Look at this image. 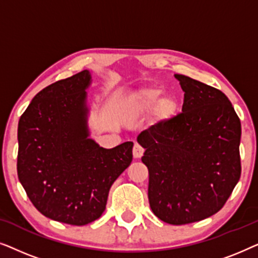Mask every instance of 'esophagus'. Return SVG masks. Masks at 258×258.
<instances>
[{
    "instance_id": "esophagus-1",
    "label": "esophagus",
    "mask_w": 258,
    "mask_h": 258,
    "mask_svg": "<svg viewBox=\"0 0 258 258\" xmlns=\"http://www.w3.org/2000/svg\"><path fill=\"white\" fill-rule=\"evenodd\" d=\"M143 153H144V149L142 147L140 146V144L135 143V146L133 148V155H134V158H141L143 156Z\"/></svg>"
}]
</instances>
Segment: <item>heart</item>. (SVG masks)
Instances as JSON below:
<instances>
[{
    "label": "heart",
    "instance_id": "1",
    "mask_svg": "<svg viewBox=\"0 0 258 258\" xmlns=\"http://www.w3.org/2000/svg\"><path fill=\"white\" fill-rule=\"evenodd\" d=\"M163 95V90L158 87H146L126 101V112L130 116H141L156 108ZM177 110V102L172 97H164L158 107V114L162 118H170Z\"/></svg>",
    "mask_w": 258,
    "mask_h": 258
}]
</instances>
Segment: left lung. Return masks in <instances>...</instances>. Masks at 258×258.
Wrapping results in <instances>:
<instances>
[{"mask_svg":"<svg viewBox=\"0 0 258 258\" xmlns=\"http://www.w3.org/2000/svg\"><path fill=\"white\" fill-rule=\"evenodd\" d=\"M182 112L137 136L146 151L153 213L165 223L202 221L222 209L241 177V121L221 90L176 74Z\"/></svg>","mask_w":258,"mask_h":258,"instance_id":"8db88e82","label":"left lung"}]
</instances>
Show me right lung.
<instances>
[{"mask_svg": "<svg viewBox=\"0 0 258 258\" xmlns=\"http://www.w3.org/2000/svg\"><path fill=\"white\" fill-rule=\"evenodd\" d=\"M89 70L42 89L19 121L17 175L35 208L72 225L97 220L116 178L133 161V142L105 149L90 139Z\"/></svg>", "mask_w": 258, "mask_h": 258, "instance_id": "right-lung-1", "label": "right lung"}]
</instances>
